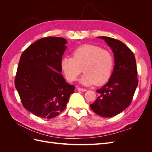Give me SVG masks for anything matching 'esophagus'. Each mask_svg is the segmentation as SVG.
I'll list each match as a JSON object with an SVG mask.
<instances>
[{
    "label": "esophagus",
    "mask_w": 152,
    "mask_h": 152,
    "mask_svg": "<svg viewBox=\"0 0 152 152\" xmlns=\"http://www.w3.org/2000/svg\"><path fill=\"white\" fill-rule=\"evenodd\" d=\"M77 89H78V91H82V92H85V91H86V89L81 88V87H78Z\"/></svg>",
    "instance_id": "esophagus-1"
}]
</instances>
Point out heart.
<instances>
[{
	"mask_svg": "<svg viewBox=\"0 0 152 152\" xmlns=\"http://www.w3.org/2000/svg\"><path fill=\"white\" fill-rule=\"evenodd\" d=\"M114 59L110 51L97 45L86 44L73 50L72 58L64 57L61 67L66 79L75 81L82 72L84 74L80 79L82 84L102 85L111 77Z\"/></svg>",
	"mask_w": 152,
	"mask_h": 152,
	"instance_id": "1",
	"label": "heart"
}]
</instances>
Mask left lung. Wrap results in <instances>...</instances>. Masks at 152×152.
<instances>
[{
  "mask_svg": "<svg viewBox=\"0 0 152 152\" xmlns=\"http://www.w3.org/2000/svg\"><path fill=\"white\" fill-rule=\"evenodd\" d=\"M98 38L104 40L112 49L115 66L108 83L96 90L99 96L90 107L99 116L111 117L131 103L138 84L136 62L134 53L121 41L108 37Z\"/></svg>",
  "mask_w": 152,
  "mask_h": 152,
  "instance_id": "8db88e82",
  "label": "left lung"
}]
</instances>
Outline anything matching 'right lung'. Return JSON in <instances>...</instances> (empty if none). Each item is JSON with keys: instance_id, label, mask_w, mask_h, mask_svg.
Segmentation results:
<instances>
[{"instance_id": "right-lung-1", "label": "right lung", "mask_w": 152, "mask_h": 152, "mask_svg": "<svg viewBox=\"0 0 152 152\" xmlns=\"http://www.w3.org/2000/svg\"><path fill=\"white\" fill-rule=\"evenodd\" d=\"M65 39L48 37L31 44L22 53L15 87L23 106L35 115L52 118L65 109L75 86L61 72Z\"/></svg>"}]
</instances>
